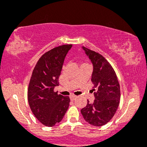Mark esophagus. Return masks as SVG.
I'll return each instance as SVG.
<instances>
[{"label":"esophagus","mask_w":147,"mask_h":147,"mask_svg":"<svg viewBox=\"0 0 147 147\" xmlns=\"http://www.w3.org/2000/svg\"><path fill=\"white\" fill-rule=\"evenodd\" d=\"M76 98H77V96H74V95H72V96H70L71 100H72V101L75 100L76 99Z\"/></svg>","instance_id":"esophagus-1"}]
</instances>
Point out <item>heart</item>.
Returning a JSON list of instances; mask_svg holds the SVG:
<instances>
[{"mask_svg": "<svg viewBox=\"0 0 147 147\" xmlns=\"http://www.w3.org/2000/svg\"><path fill=\"white\" fill-rule=\"evenodd\" d=\"M84 64H85V63H84ZM82 65H83V64H82Z\"/></svg>", "mask_w": 147, "mask_h": 147, "instance_id": "1", "label": "heart"}]
</instances>
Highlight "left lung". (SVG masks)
Returning a JSON list of instances; mask_svg holds the SVG:
<instances>
[{"instance_id": "obj_1", "label": "left lung", "mask_w": 147, "mask_h": 147, "mask_svg": "<svg viewBox=\"0 0 147 147\" xmlns=\"http://www.w3.org/2000/svg\"><path fill=\"white\" fill-rule=\"evenodd\" d=\"M94 66L91 82L94 84V102L81 109L86 122L101 127L111 120L116 112L120 99L118 78L110 63L101 54L82 47Z\"/></svg>"}]
</instances>
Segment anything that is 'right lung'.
Instances as JSON below:
<instances>
[{
  "instance_id": "right-lung-1",
  "label": "right lung",
  "mask_w": 147,
  "mask_h": 147,
  "mask_svg": "<svg viewBox=\"0 0 147 147\" xmlns=\"http://www.w3.org/2000/svg\"><path fill=\"white\" fill-rule=\"evenodd\" d=\"M72 45H63L49 50L36 63L29 81L27 98L32 113L42 125L53 127L63 120L69 105L68 96L53 91L64 60Z\"/></svg>"
}]
</instances>
